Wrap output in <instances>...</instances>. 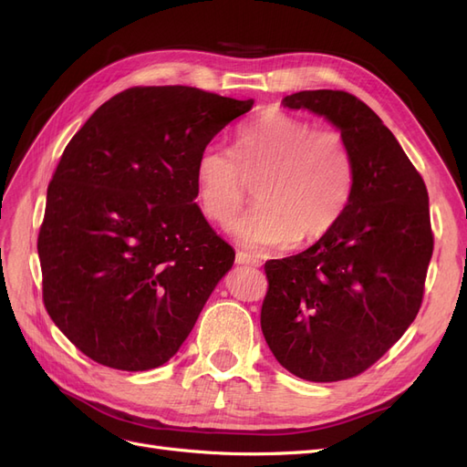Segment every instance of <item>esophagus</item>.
<instances>
[{
	"label": "esophagus",
	"instance_id": "esophagus-1",
	"mask_svg": "<svg viewBox=\"0 0 467 467\" xmlns=\"http://www.w3.org/2000/svg\"><path fill=\"white\" fill-rule=\"evenodd\" d=\"M235 263L237 265H249V266H261L263 265V261L257 255H251V253H245V251L235 253Z\"/></svg>",
	"mask_w": 467,
	"mask_h": 467
}]
</instances>
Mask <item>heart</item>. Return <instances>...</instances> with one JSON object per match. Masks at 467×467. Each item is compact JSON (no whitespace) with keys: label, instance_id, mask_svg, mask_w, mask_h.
<instances>
[{"label":"heart","instance_id":"b5f03b06","mask_svg":"<svg viewBox=\"0 0 467 467\" xmlns=\"http://www.w3.org/2000/svg\"><path fill=\"white\" fill-rule=\"evenodd\" d=\"M202 214L228 225L255 182L259 204L232 225L251 249L312 244L335 228L355 189V160L341 132L282 110H263L235 136V151L208 144L194 165Z\"/></svg>","mask_w":467,"mask_h":467}]
</instances>
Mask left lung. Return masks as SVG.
I'll return each mask as SVG.
<instances>
[{
  "label": "left lung",
  "instance_id": "left-lung-1",
  "mask_svg": "<svg viewBox=\"0 0 467 467\" xmlns=\"http://www.w3.org/2000/svg\"><path fill=\"white\" fill-rule=\"evenodd\" d=\"M333 122L355 160L343 216L312 247L265 263L261 329L275 358L307 381L368 370L419 314L432 257L429 192L376 112L347 91L282 99Z\"/></svg>",
  "mask_w": 467,
  "mask_h": 467
}]
</instances>
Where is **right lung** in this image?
Masks as SVG:
<instances>
[{
    "mask_svg": "<svg viewBox=\"0 0 467 467\" xmlns=\"http://www.w3.org/2000/svg\"><path fill=\"white\" fill-rule=\"evenodd\" d=\"M253 99L130 88L66 146L38 232L42 302L83 355L142 372L171 358L235 251L202 216L199 153Z\"/></svg>",
    "mask_w": 467,
    "mask_h": 467,
    "instance_id": "1",
    "label": "right lung"
}]
</instances>
